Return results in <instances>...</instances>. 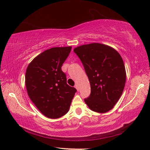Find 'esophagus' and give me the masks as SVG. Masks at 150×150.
I'll return each mask as SVG.
<instances>
[{
    "mask_svg": "<svg viewBox=\"0 0 150 150\" xmlns=\"http://www.w3.org/2000/svg\"><path fill=\"white\" fill-rule=\"evenodd\" d=\"M75 87L76 88V89H77V91H79V86H78V85H75Z\"/></svg>",
    "mask_w": 150,
    "mask_h": 150,
    "instance_id": "esophagus-1",
    "label": "esophagus"
}]
</instances>
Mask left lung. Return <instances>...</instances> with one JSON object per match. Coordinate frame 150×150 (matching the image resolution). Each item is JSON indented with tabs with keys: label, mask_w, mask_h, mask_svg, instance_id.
<instances>
[{
	"label": "left lung",
	"mask_w": 150,
	"mask_h": 150,
	"mask_svg": "<svg viewBox=\"0 0 150 150\" xmlns=\"http://www.w3.org/2000/svg\"><path fill=\"white\" fill-rule=\"evenodd\" d=\"M73 51L84 66L91 84L86 105L96 112H107L118 102L125 87L122 58L113 47L99 43L81 45Z\"/></svg>",
	"instance_id": "8db88e82"
}]
</instances>
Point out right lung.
Returning <instances> with one entry per match:
<instances>
[{
	"label": "right lung",
	"mask_w": 150,
	"mask_h": 150,
	"mask_svg": "<svg viewBox=\"0 0 150 150\" xmlns=\"http://www.w3.org/2000/svg\"><path fill=\"white\" fill-rule=\"evenodd\" d=\"M71 46L55 47L34 58L27 67L25 83L28 95L42 115L58 118L69 111L77 90L67 84L62 66Z\"/></svg>",
	"instance_id": "obj_1"
}]
</instances>
